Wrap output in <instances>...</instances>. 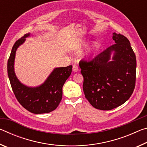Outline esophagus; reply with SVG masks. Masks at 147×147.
Masks as SVG:
<instances>
[{
    "label": "esophagus",
    "mask_w": 147,
    "mask_h": 147,
    "mask_svg": "<svg viewBox=\"0 0 147 147\" xmlns=\"http://www.w3.org/2000/svg\"><path fill=\"white\" fill-rule=\"evenodd\" d=\"M73 70L74 72H77L78 71V67L76 64H74L73 65Z\"/></svg>",
    "instance_id": "1"
}]
</instances>
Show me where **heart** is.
I'll return each instance as SVG.
<instances>
[{
    "mask_svg": "<svg viewBox=\"0 0 147 147\" xmlns=\"http://www.w3.org/2000/svg\"><path fill=\"white\" fill-rule=\"evenodd\" d=\"M96 47H93V48H92L91 49H90L89 50V53L90 54V55H93V54L95 53V51H96Z\"/></svg>",
    "mask_w": 147,
    "mask_h": 147,
    "instance_id": "obj_1",
    "label": "heart"
}]
</instances>
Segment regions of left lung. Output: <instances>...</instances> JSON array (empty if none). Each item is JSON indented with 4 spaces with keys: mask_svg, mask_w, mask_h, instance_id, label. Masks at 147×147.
I'll use <instances>...</instances> for the list:
<instances>
[{
    "mask_svg": "<svg viewBox=\"0 0 147 147\" xmlns=\"http://www.w3.org/2000/svg\"><path fill=\"white\" fill-rule=\"evenodd\" d=\"M112 38L115 44L92 60L79 62L86 98L100 110H110L124 104L136 85V58L130 41L121 34L113 33Z\"/></svg>",
    "mask_w": 147,
    "mask_h": 147,
    "instance_id": "8db88e82",
    "label": "left lung"
}]
</instances>
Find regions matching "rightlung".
<instances>
[{"instance_id": "right-lung-1", "label": "right lung", "mask_w": 147, "mask_h": 147, "mask_svg": "<svg viewBox=\"0 0 147 147\" xmlns=\"http://www.w3.org/2000/svg\"><path fill=\"white\" fill-rule=\"evenodd\" d=\"M30 34L24 35L12 47L8 61V75L17 100L30 112L35 114L49 113L58 106L62 98V88L72 72V65L55 68L41 86L36 88L21 84L14 71V60L18 47L23 44Z\"/></svg>"}]
</instances>
